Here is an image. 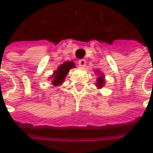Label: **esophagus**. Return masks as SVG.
Here are the masks:
<instances>
[{
    "instance_id": "1",
    "label": "esophagus",
    "mask_w": 153,
    "mask_h": 153,
    "mask_svg": "<svg viewBox=\"0 0 153 153\" xmlns=\"http://www.w3.org/2000/svg\"><path fill=\"white\" fill-rule=\"evenodd\" d=\"M78 64H79V67H84L86 65V60L85 59H79L78 61Z\"/></svg>"
}]
</instances>
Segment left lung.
Here are the masks:
<instances>
[{
	"label": "left lung",
	"instance_id": "left-lung-1",
	"mask_svg": "<svg viewBox=\"0 0 153 153\" xmlns=\"http://www.w3.org/2000/svg\"><path fill=\"white\" fill-rule=\"evenodd\" d=\"M97 82V86L98 88H102V87L104 86V84H105L104 77H98Z\"/></svg>",
	"mask_w": 153,
	"mask_h": 153
}]
</instances>
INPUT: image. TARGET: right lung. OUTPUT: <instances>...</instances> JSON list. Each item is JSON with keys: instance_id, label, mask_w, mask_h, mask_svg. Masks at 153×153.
Wrapping results in <instances>:
<instances>
[{"instance_id": "right-lung-1", "label": "right lung", "mask_w": 153, "mask_h": 153, "mask_svg": "<svg viewBox=\"0 0 153 153\" xmlns=\"http://www.w3.org/2000/svg\"><path fill=\"white\" fill-rule=\"evenodd\" d=\"M74 67H75V65L73 62H65L64 64H62L57 68V70L55 71V74L53 75L52 83L54 84V86H58L59 84H61L64 81L66 74H68L69 70Z\"/></svg>"}]
</instances>
